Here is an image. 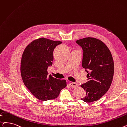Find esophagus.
Listing matches in <instances>:
<instances>
[{"label": "esophagus", "instance_id": "34e87169", "mask_svg": "<svg viewBox=\"0 0 127 127\" xmlns=\"http://www.w3.org/2000/svg\"><path fill=\"white\" fill-rule=\"evenodd\" d=\"M69 85L70 87H73V88H76V87L78 86V84L76 83V82H70V83L69 84Z\"/></svg>", "mask_w": 127, "mask_h": 127}]
</instances>
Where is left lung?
Masks as SVG:
<instances>
[{"label":"left lung","mask_w":127,"mask_h":127,"mask_svg":"<svg viewBox=\"0 0 127 127\" xmlns=\"http://www.w3.org/2000/svg\"><path fill=\"white\" fill-rule=\"evenodd\" d=\"M83 52L82 66L88 73V81L81 87L86 95L85 102L98 100L108 91L112 84L114 65L109 49L100 40L87 37L76 41Z\"/></svg>","instance_id":"left-lung-1"}]
</instances>
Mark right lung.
Segmentation results:
<instances>
[{
    "label": "right lung",
    "mask_w": 127,
    "mask_h": 127,
    "mask_svg": "<svg viewBox=\"0 0 127 127\" xmlns=\"http://www.w3.org/2000/svg\"><path fill=\"white\" fill-rule=\"evenodd\" d=\"M62 43L45 38L32 41L26 47L21 59V74L25 86L38 100L57 98L66 87L65 80L48 76L47 69L53 61V50Z\"/></svg>",
    "instance_id": "obj_1"
}]
</instances>
